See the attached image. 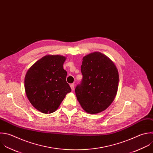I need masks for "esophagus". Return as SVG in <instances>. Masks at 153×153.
<instances>
[{"label":"esophagus","instance_id":"obj_1","mask_svg":"<svg viewBox=\"0 0 153 153\" xmlns=\"http://www.w3.org/2000/svg\"><path fill=\"white\" fill-rule=\"evenodd\" d=\"M70 87H71L72 91H73V90L74 89V83L71 84V85H70Z\"/></svg>","mask_w":153,"mask_h":153}]
</instances>
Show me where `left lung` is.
Returning <instances> with one entry per match:
<instances>
[{
    "label": "left lung",
    "instance_id": "8db88e82",
    "mask_svg": "<svg viewBox=\"0 0 153 153\" xmlns=\"http://www.w3.org/2000/svg\"><path fill=\"white\" fill-rule=\"evenodd\" d=\"M82 79L75 89L82 108L89 114H97L112 103L118 90L119 74L114 62L100 52L83 58Z\"/></svg>",
    "mask_w": 153,
    "mask_h": 153
}]
</instances>
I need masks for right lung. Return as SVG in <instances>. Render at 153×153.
<instances>
[{
	"label": "right lung",
	"mask_w": 153,
	"mask_h": 153,
	"mask_svg": "<svg viewBox=\"0 0 153 153\" xmlns=\"http://www.w3.org/2000/svg\"><path fill=\"white\" fill-rule=\"evenodd\" d=\"M65 58L47 55L36 62L25 79L26 95L32 106L44 114L55 112L71 89L63 68Z\"/></svg>",
	"instance_id": "add662e5"
}]
</instances>
